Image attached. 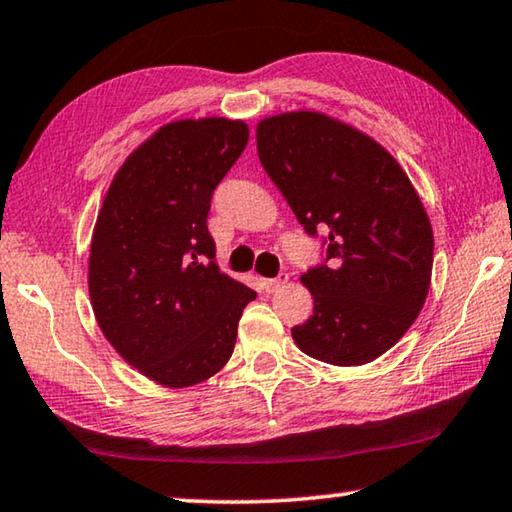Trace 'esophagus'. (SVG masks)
<instances>
[{
    "instance_id": "obj_1",
    "label": "esophagus",
    "mask_w": 512,
    "mask_h": 512,
    "mask_svg": "<svg viewBox=\"0 0 512 512\" xmlns=\"http://www.w3.org/2000/svg\"><path fill=\"white\" fill-rule=\"evenodd\" d=\"M287 280H289L287 273H280L278 278H266V280H262V287H264L269 294H273V292H278V289L285 287Z\"/></svg>"
}]
</instances>
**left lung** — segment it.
Here are the masks:
<instances>
[{"label": "left lung", "instance_id": "8db88e82", "mask_svg": "<svg viewBox=\"0 0 512 512\" xmlns=\"http://www.w3.org/2000/svg\"><path fill=\"white\" fill-rule=\"evenodd\" d=\"M257 156L324 266L303 273L312 315L292 338L317 361L352 368L386 354L427 299L434 236L407 172L377 140L315 110L264 117Z\"/></svg>", "mask_w": 512, "mask_h": 512}]
</instances>
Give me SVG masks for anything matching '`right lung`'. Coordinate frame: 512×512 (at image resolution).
Here are the masks:
<instances>
[{"instance_id": "obj_1", "label": "right lung", "mask_w": 512, "mask_h": 512, "mask_svg": "<svg viewBox=\"0 0 512 512\" xmlns=\"http://www.w3.org/2000/svg\"><path fill=\"white\" fill-rule=\"evenodd\" d=\"M248 144L241 119H174L126 156L89 248L96 322L128 365L165 388L225 368L255 292L213 262V188Z\"/></svg>"}]
</instances>
